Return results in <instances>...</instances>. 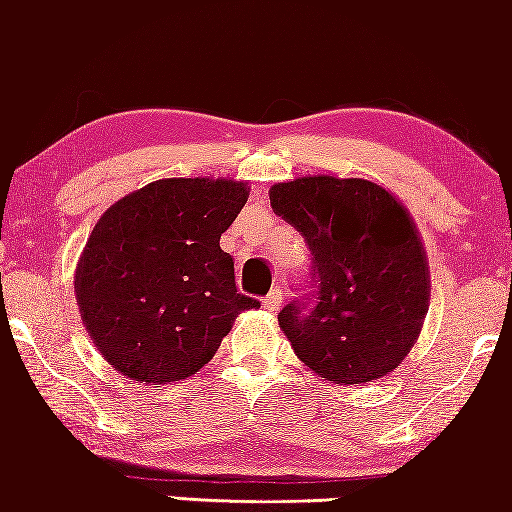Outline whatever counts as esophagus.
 Instances as JSON below:
<instances>
[{"instance_id": "1", "label": "esophagus", "mask_w": 512, "mask_h": 512, "mask_svg": "<svg viewBox=\"0 0 512 512\" xmlns=\"http://www.w3.org/2000/svg\"><path fill=\"white\" fill-rule=\"evenodd\" d=\"M280 302H283V290H280V287H273L266 295V300H263V307H266L268 312H278Z\"/></svg>"}]
</instances>
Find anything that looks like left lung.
<instances>
[{
	"label": "left lung",
	"instance_id": "8db88e82",
	"mask_svg": "<svg viewBox=\"0 0 512 512\" xmlns=\"http://www.w3.org/2000/svg\"><path fill=\"white\" fill-rule=\"evenodd\" d=\"M278 217L312 251L309 285L280 309L297 358L336 384H365L409 355L430 300L423 241L377 183L304 176L271 188Z\"/></svg>",
	"mask_w": 512,
	"mask_h": 512
}]
</instances>
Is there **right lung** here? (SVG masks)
Instances as JSON below:
<instances>
[{
    "label": "right lung",
    "instance_id": "obj_1",
    "mask_svg": "<svg viewBox=\"0 0 512 512\" xmlns=\"http://www.w3.org/2000/svg\"><path fill=\"white\" fill-rule=\"evenodd\" d=\"M246 183L162 179L111 205L79 261L77 302L91 341L137 382H179L220 348L244 309L222 232L246 205Z\"/></svg>",
    "mask_w": 512,
    "mask_h": 512
}]
</instances>
